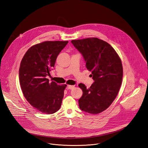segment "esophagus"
Segmentation results:
<instances>
[{"instance_id": "obj_1", "label": "esophagus", "mask_w": 148, "mask_h": 148, "mask_svg": "<svg viewBox=\"0 0 148 148\" xmlns=\"http://www.w3.org/2000/svg\"><path fill=\"white\" fill-rule=\"evenodd\" d=\"M68 88L69 89H73L74 88V85H68Z\"/></svg>"}]
</instances>
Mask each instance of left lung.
Instances as JSON below:
<instances>
[{"mask_svg":"<svg viewBox=\"0 0 148 148\" xmlns=\"http://www.w3.org/2000/svg\"><path fill=\"white\" fill-rule=\"evenodd\" d=\"M82 54L87 69L94 82L86 88L80 83L83 95L79 100L80 109L97 114L104 111L116 97L123 79V66L119 56L108 42L97 38L71 41Z\"/></svg>","mask_w":148,"mask_h":148,"instance_id":"8db88e82","label":"left lung"}]
</instances>
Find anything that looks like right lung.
Listing matches in <instances>:
<instances>
[{
  "mask_svg": "<svg viewBox=\"0 0 148 148\" xmlns=\"http://www.w3.org/2000/svg\"><path fill=\"white\" fill-rule=\"evenodd\" d=\"M68 41H45L29 49L21 60L19 77L27 100L41 113L51 114L62 105L66 85L50 83L46 78L54 67L56 58Z\"/></svg>",
  "mask_w": 148,
  "mask_h": 148,
  "instance_id": "obj_1",
  "label": "right lung"
}]
</instances>
